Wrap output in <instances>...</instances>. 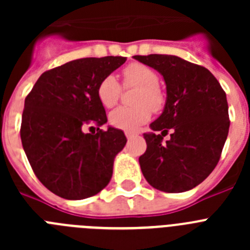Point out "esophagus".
<instances>
[{"label":"esophagus","mask_w":250,"mask_h":250,"mask_svg":"<svg viewBox=\"0 0 250 250\" xmlns=\"http://www.w3.org/2000/svg\"><path fill=\"white\" fill-rule=\"evenodd\" d=\"M125 135H126L127 140H131V139L135 138L136 134H134V132H131V131H126V132H125Z\"/></svg>","instance_id":"esophagus-1"}]
</instances>
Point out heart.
I'll return each instance as SVG.
<instances>
[{"label": "heart", "mask_w": 250, "mask_h": 250, "mask_svg": "<svg viewBox=\"0 0 250 250\" xmlns=\"http://www.w3.org/2000/svg\"><path fill=\"white\" fill-rule=\"evenodd\" d=\"M124 86L139 87L134 107H118L110 112L109 121L114 127L125 131H135L149 121L152 111H160L165 96L158 86L159 76L151 67L140 62H132L123 70ZM99 101L105 107L116 105L121 96V85L114 75H107L99 83L96 89Z\"/></svg>", "instance_id": "obj_1"}]
</instances>
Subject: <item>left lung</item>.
<instances>
[{"label":"left lung","mask_w":250,"mask_h":250,"mask_svg":"<svg viewBox=\"0 0 250 250\" xmlns=\"http://www.w3.org/2000/svg\"><path fill=\"white\" fill-rule=\"evenodd\" d=\"M167 83L164 111L144 134L146 151L139 158L152 188L165 193L190 190L216 167L229 132L227 95L208 68L173 55H136ZM173 131L165 145L162 139ZM156 131H161L158 134Z\"/></svg>","instance_id":"left-lung-1"}]
</instances>
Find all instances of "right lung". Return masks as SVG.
Segmentation results:
<instances>
[{
  "instance_id": "right-lung-1",
  "label": "right lung",
  "mask_w": 250,
  "mask_h": 250,
  "mask_svg": "<svg viewBox=\"0 0 250 250\" xmlns=\"http://www.w3.org/2000/svg\"><path fill=\"white\" fill-rule=\"evenodd\" d=\"M126 57H85L43 72L25 99L21 141L35 175L63 199L80 200L109 184L114 159L126 144L107 118L96 89ZM98 126L86 134L87 126Z\"/></svg>"
}]
</instances>
